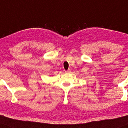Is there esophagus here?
<instances>
[{
  "instance_id": "esophagus-1",
  "label": "esophagus",
  "mask_w": 128,
  "mask_h": 128,
  "mask_svg": "<svg viewBox=\"0 0 128 128\" xmlns=\"http://www.w3.org/2000/svg\"><path fill=\"white\" fill-rule=\"evenodd\" d=\"M65 72H66V73H68V72H70V70H67V71H65Z\"/></svg>"
}]
</instances>
